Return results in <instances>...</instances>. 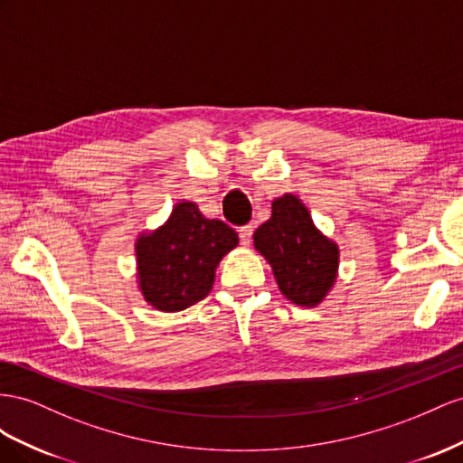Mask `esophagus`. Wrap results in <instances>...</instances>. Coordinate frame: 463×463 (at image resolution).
<instances>
[{"mask_svg": "<svg viewBox=\"0 0 463 463\" xmlns=\"http://www.w3.org/2000/svg\"><path fill=\"white\" fill-rule=\"evenodd\" d=\"M252 234H254V227H252V224H246V227H241V229H239L241 242H242L244 246H248L250 241H252Z\"/></svg>", "mask_w": 463, "mask_h": 463, "instance_id": "34e87169", "label": "esophagus"}]
</instances>
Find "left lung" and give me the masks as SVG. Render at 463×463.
<instances>
[{
  "label": "left lung",
  "instance_id": "obj_1",
  "mask_svg": "<svg viewBox=\"0 0 463 463\" xmlns=\"http://www.w3.org/2000/svg\"><path fill=\"white\" fill-rule=\"evenodd\" d=\"M254 246L268 260L281 293L298 307H318L332 290L339 248L324 236L297 195L271 203V217L254 232Z\"/></svg>",
  "mask_w": 463,
  "mask_h": 463
}]
</instances>
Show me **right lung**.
Instances as JSON below:
<instances>
[{
  "label": "right lung",
  "mask_w": 463,
  "mask_h": 463,
  "mask_svg": "<svg viewBox=\"0 0 463 463\" xmlns=\"http://www.w3.org/2000/svg\"><path fill=\"white\" fill-rule=\"evenodd\" d=\"M239 244L227 222L205 219L194 202H180L161 227L136 241L137 285L161 312H180L209 295L219 261Z\"/></svg>",
  "instance_id": "right-lung-1"
}]
</instances>
